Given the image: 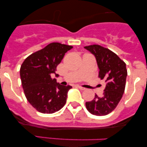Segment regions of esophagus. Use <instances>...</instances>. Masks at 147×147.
I'll return each mask as SVG.
<instances>
[{"mask_svg": "<svg viewBox=\"0 0 147 147\" xmlns=\"http://www.w3.org/2000/svg\"><path fill=\"white\" fill-rule=\"evenodd\" d=\"M77 87H78L79 89H81V90H86V88H84V87H82V86H79V85H77Z\"/></svg>", "mask_w": 147, "mask_h": 147, "instance_id": "esophagus-1", "label": "esophagus"}]
</instances>
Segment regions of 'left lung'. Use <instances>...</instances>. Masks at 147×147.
<instances>
[{
  "mask_svg": "<svg viewBox=\"0 0 147 147\" xmlns=\"http://www.w3.org/2000/svg\"><path fill=\"white\" fill-rule=\"evenodd\" d=\"M84 48L95 56L99 77L106 82L102 97L95 95L92 101L86 102V106L91 114L106 115L115 109L124 94L127 76L126 63L114 52L99 45Z\"/></svg>",
  "mask_w": 147,
  "mask_h": 147,
  "instance_id": "left-lung-1",
  "label": "left lung"
}]
</instances>
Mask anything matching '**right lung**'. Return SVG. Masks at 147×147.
<instances>
[{"mask_svg": "<svg viewBox=\"0 0 147 147\" xmlns=\"http://www.w3.org/2000/svg\"><path fill=\"white\" fill-rule=\"evenodd\" d=\"M73 47L51 43L25 59L20 69L22 86L27 99L42 113H53L66 103L70 86H62L52 79L64 55Z\"/></svg>", "mask_w": 147, "mask_h": 147, "instance_id": "right-lung-1", "label": "right lung"}]
</instances>
